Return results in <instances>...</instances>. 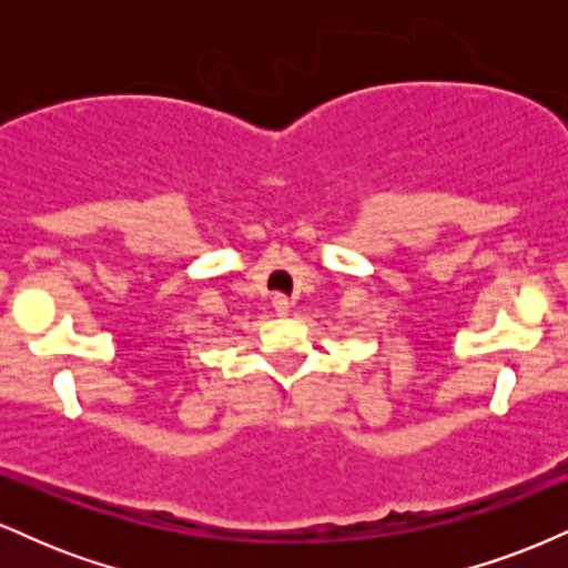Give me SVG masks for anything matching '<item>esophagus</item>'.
<instances>
[{
  "mask_svg": "<svg viewBox=\"0 0 568 568\" xmlns=\"http://www.w3.org/2000/svg\"><path fill=\"white\" fill-rule=\"evenodd\" d=\"M272 306H275L277 315H288V312H291V302L283 296V293H277V296L272 298Z\"/></svg>",
  "mask_w": 568,
  "mask_h": 568,
  "instance_id": "obj_1",
  "label": "esophagus"
}]
</instances>
